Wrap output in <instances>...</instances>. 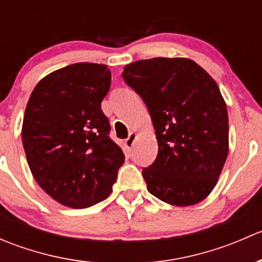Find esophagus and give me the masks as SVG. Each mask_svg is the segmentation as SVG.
Instances as JSON below:
<instances>
[{"instance_id": "obj_1", "label": "esophagus", "mask_w": 262, "mask_h": 262, "mask_svg": "<svg viewBox=\"0 0 262 262\" xmlns=\"http://www.w3.org/2000/svg\"><path fill=\"white\" fill-rule=\"evenodd\" d=\"M134 139H136V133H134V132H132V133L129 134L128 138L125 139V146H126V148H128V149H130L132 146H133Z\"/></svg>"}]
</instances>
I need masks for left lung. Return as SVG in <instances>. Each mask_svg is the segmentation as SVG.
<instances>
[{"instance_id": "obj_1", "label": "left lung", "mask_w": 262, "mask_h": 262, "mask_svg": "<svg viewBox=\"0 0 262 262\" xmlns=\"http://www.w3.org/2000/svg\"><path fill=\"white\" fill-rule=\"evenodd\" d=\"M147 105L158 143L142 173L167 204L194 205L212 192L228 156V113L216 82L189 58H152L124 67Z\"/></svg>"}]
</instances>
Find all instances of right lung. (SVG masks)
<instances>
[{
    "label": "right lung",
    "mask_w": 262,
    "mask_h": 262,
    "mask_svg": "<svg viewBox=\"0 0 262 262\" xmlns=\"http://www.w3.org/2000/svg\"><path fill=\"white\" fill-rule=\"evenodd\" d=\"M110 83L105 64L75 63L39 81L26 105L21 134L31 173L73 209L106 199L125 158L101 110Z\"/></svg>",
    "instance_id": "1"
}]
</instances>
